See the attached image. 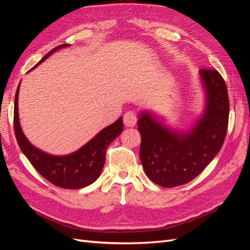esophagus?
<instances>
[{"mask_svg":"<svg viewBox=\"0 0 250 250\" xmlns=\"http://www.w3.org/2000/svg\"><path fill=\"white\" fill-rule=\"evenodd\" d=\"M123 121H124V124L126 127H133V126H135V124H137L138 119H137V117H135L134 112L128 111L124 115Z\"/></svg>","mask_w":250,"mask_h":250,"instance_id":"obj_1","label":"esophagus"}]
</instances>
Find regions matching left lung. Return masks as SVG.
Here are the masks:
<instances>
[{"label": "left lung", "mask_w": 250, "mask_h": 250, "mask_svg": "<svg viewBox=\"0 0 250 250\" xmlns=\"http://www.w3.org/2000/svg\"><path fill=\"white\" fill-rule=\"evenodd\" d=\"M199 80L204 106L190 129L172 128L150 110L139 113L141 163L146 175L158 186L188 184L207 168L223 145L229 115L228 88L215 70H200Z\"/></svg>", "instance_id": "8db88e82"}]
</instances>
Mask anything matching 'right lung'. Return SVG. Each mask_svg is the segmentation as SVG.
Here are the masks:
<instances>
[{"mask_svg": "<svg viewBox=\"0 0 250 250\" xmlns=\"http://www.w3.org/2000/svg\"><path fill=\"white\" fill-rule=\"evenodd\" d=\"M67 47H70V44L66 43L53 49L33 69L43 62L53 53ZM20 85L21 82L14 98V132L21 152L26 155L35 170L54 186L73 190L85 188L95 183L104 167L107 147L123 130L122 117H120L115 123L103 128L85 145L74 152L65 155L50 154L32 145L22 132L19 117Z\"/></svg>", "mask_w": 250, "mask_h": 250, "instance_id": "right-lung-1", "label": "right lung"}]
</instances>
